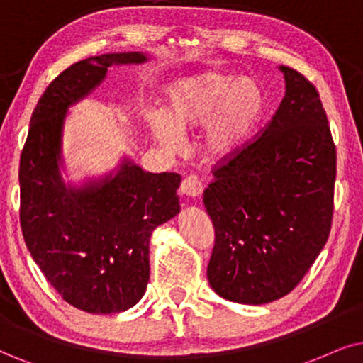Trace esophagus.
<instances>
[{
	"mask_svg": "<svg viewBox=\"0 0 363 363\" xmlns=\"http://www.w3.org/2000/svg\"><path fill=\"white\" fill-rule=\"evenodd\" d=\"M181 191L187 196L196 197L203 192V182H201V179L197 177L196 174H189V176H186L184 181H182Z\"/></svg>",
	"mask_w": 363,
	"mask_h": 363,
	"instance_id": "34e87169",
	"label": "esophagus"
}]
</instances>
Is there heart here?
I'll return each mask as SVG.
<instances>
[{
    "label": "heart",
    "instance_id": "heart-1",
    "mask_svg": "<svg viewBox=\"0 0 363 363\" xmlns=\"http://www.w3.org/2000/svg\"><path fill=\"white\" fill-rule=\"evenodd\" d=\"M261 110L263 94L253 80L206 70L164 89L162 110L152 113L150 127L160 142L177 145L181 132L204 125V149L226 155L246 139Z\"/></svg>",
    "mask_w": 363,
    "mask_h": 363
}]
</instances>
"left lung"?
Returning a JSON list of instances; mask_svg holds the SVG:
<instances>
[{
	"label": "left lung",
	"mask_w": 363,
	"mask_h": 363,
	"mask_svg": "<svg viewBox=\"0 0 363 363\" xmlns=\"http://www.w3.org/2000/svg\"><path fill=\"white\" fill-rule=\"evenodd\" d=\"M279 70L286 94L272 121L216 164L204 191L214 226L208 279L236 303L288 295L332 229L337 150L327 113L306 77Z\"/></svg>",
	"instance_id": "8db88e82"
}]
</instances>
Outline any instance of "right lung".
Segmentation results:
<instances>
[{"instance_id": "obj_1", "label": "right lung", "mask_w": 363, "mask_h": 363, "mask_svg": "<svg viewBox=\"0 0 363 363\" xmlns=\"http://www.w3.org/2000/svg\"><path fill=\"white\" fill-rule=\"evenodd\" d=\"M144 53H108L73 63L43 91L20 159V223L35 263L67 303L95 315L140 300L149 281V241L179 213L176 172L150 174L130 160L113 177L72 189L58 171L65 113L105 79L110 65Z\"/></svg>"}]
</instances>
